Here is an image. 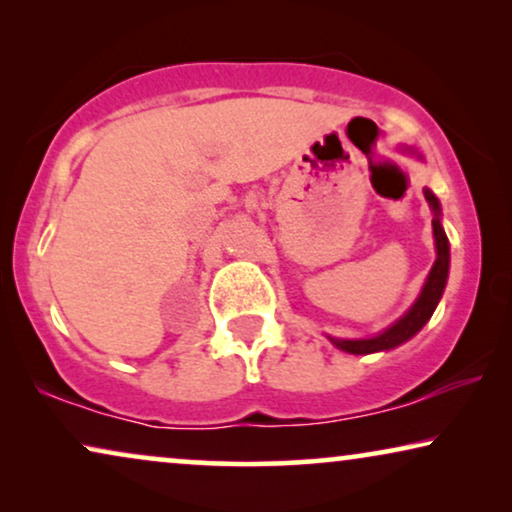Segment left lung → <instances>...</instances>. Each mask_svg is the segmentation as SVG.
<instances>
[{
  "mask_svg": "<svg viewBox=\"0 0 512 512\" xmlns=\"http://www.w3.org/2000/svg\"><path fill=\"white\" fill-rule=\"evenodd\" d=\"M401 151L422 160V153H417L415 149L403 146ZM424 198H426V202H429V207L433 212L431 226H433V240H436V263H433L429 275H426L422 291H419L417 300L410 305V310L405 312L401 319H396L394 324H391L389 328H384V331H380L377 335H373V338L347 340V338H333V335H326V338L331 340L335 347L342 349V352H347V354L389 352V349H394L398 345H403V342H408L410 338H415V335L424 328L426 321L431 319V314L436 312L440 298H443L447 275H450V242H447L443 223H440V219H443L440 200L429 191V188H424Z\"/></svg>",
  "mask_w": 512,
  "mask_h": 512,
  "instance_id": "left-lung-1",
  "label": "left lung"
}]
</instances>
